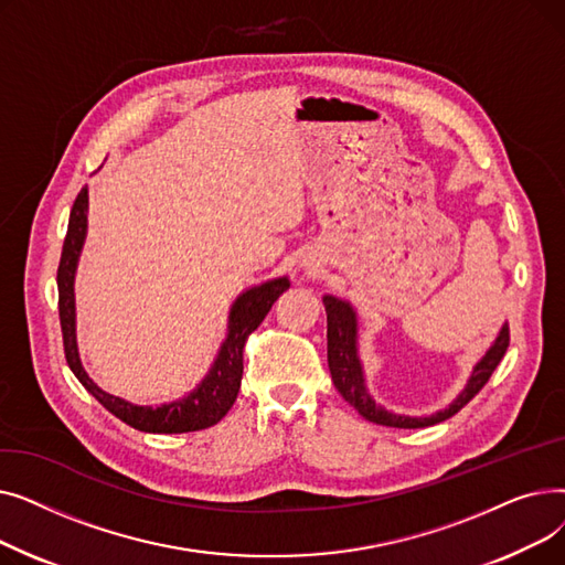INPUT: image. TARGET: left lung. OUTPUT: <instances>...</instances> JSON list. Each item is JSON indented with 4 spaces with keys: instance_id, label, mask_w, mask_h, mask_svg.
I'll list each match as a JSON object with an SVG mask.
<instances>
[{
    "instance_id": "left-lung-1",
    "label": "left lung",
    "mask_w": 565,
    "mask_h": 565,
    "mask_svg": "<svg viewBox=\"0 0 565 565\" xmlns=\"http://www.w3.org/2000/svg\"><path fill=\"white\" fill-rule=\"evenodd\" d=\"M322 302H324V311H328V364H330L334 387L354 409L362 414L364 419L380 426L426 428V426H435L439 422L451 419L456 412H460L486 387V382L503 360V354H507L511 343L509 324H503L497 341L486 352V358L477 364V369H473L465 392L447 409L430 414V417H403V414H392L384 407L375 405V401L369 396L364 387V373L358 358V316H354L352 307L339 298H332V295H324Z\"/></svg>"
}]
</instances>
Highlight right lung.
I'll list each match as a JSON object with an SVG mask.
<instances>
[{
	"label": "right lung",
	"mask_w": 565,
	"mask_h": 565,
	"mask_svg": "<svg viewBox=\"0 0 565 565\" xmlns=\"http://www.w3.org/2000/svg\"><path fill=\"white\" fill-rule=\"evenodd\" d=\"M86 205H88V192L86 188L79 190L71 220L66 241L62 249V260H58L56 270V284H58V320H62V334H64V352L66 362L75 377L84 384V390L92 394L105 409H109L116 419L124 424L143 430V433H192L211 428L217 422H222L224 414L231 409V405L241 392L243 380V352L249 334L263 322L267 311L279 300V295L290 288V281L286 277L273 279L267 284H260L241 298L235 300L231 316H228V337L222 343V350L217 360L205 375V380L199 387L183 401H175L160 407H143L132 405L124 398H116L107 392H103L98 384L86 375V371L79 364L77 354V341H75V267L79 258V249L86 235Z\"/></svg>",
	"instance_id": "obj_1"
}]
</instances>
